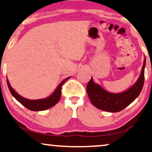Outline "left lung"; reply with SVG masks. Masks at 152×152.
<instances>
[{
    "instance_id": "8db88e82",
    "label": "left lung",
    "mask_w": 152,
    "mask_h": 152,
    "mask_svg": "<svg viewBox=\"0 0 152 152\" xmlns=\"http://www.w3.org/2000/svg\"><path fill=\"white\" fill-rule=\"evenodd\" d=\"M146 59L138 80L127 90L119 93H112L104 89L91 78L86 86V91L91 103L97 109L108 112H119L133 102L142 91L145 81Z\"/></svg>"
}]
</instances>
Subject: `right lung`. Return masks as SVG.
<instances>
[{
	"instance_id": "obj_1",
	"label": "right lung",
	"mask_w": 152,
	"mask_h": 152,
	"mask_svg": "<svg viewBox=\"0 0 152 152\" xmlns=\"http://www.w3.org/2000/svg\"><path fill=\"white\" fill-rule=\"evenodd\" d=\"M70 78V77H68L65 80L61 81V83L56 88L55 91L50 96L45 97V98L39 99H29L26 98V97H22L21 95L16 93L15 90L11 86L8 79H7V83L10 93H12L13 97H15L16 100L19 102L22 105H23L25 107H26L29 110L34 111H44V110L48 109L50 108L54 107L59 101L60 98H61L62 85L66 82V81H67V80Z\"/></svg>"
}]
</instances>
